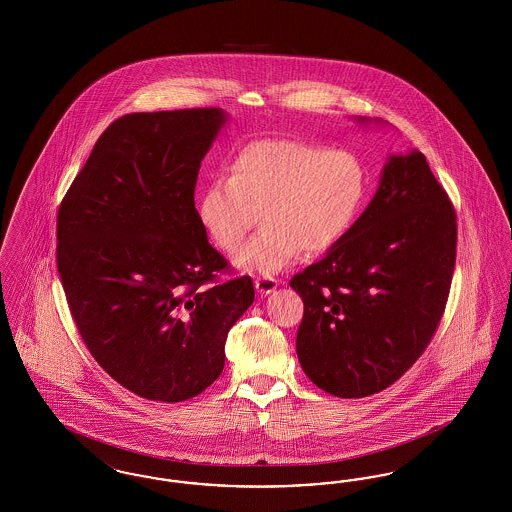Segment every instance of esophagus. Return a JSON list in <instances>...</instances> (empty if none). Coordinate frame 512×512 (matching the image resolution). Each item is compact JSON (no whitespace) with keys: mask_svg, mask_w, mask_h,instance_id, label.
<instances>
[{"mask_svg":"<svg viewBox=\"0 0 512 512\" xmlns=\"http://www.w3.org/2000/svg\"><path fill=\"white\" fill-rule=\"evenodd\" d=\"M278 286V280L274 276H259L255 280V290L261 293V295H268V293L274 292Z\"/></svg>","mask_w":512,"mask_h":512,"instance_id":"1","label":"esophagus"}]
</instances>
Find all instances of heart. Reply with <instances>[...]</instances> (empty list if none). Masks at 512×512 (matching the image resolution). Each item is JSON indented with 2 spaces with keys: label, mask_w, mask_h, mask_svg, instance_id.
Returning a JSON list of instances; mask_svg holds the SVG:
<instances>
[{
  "label": "heart",
  "mask_w": 512,
  "mask_h": 512,
  "mask_svg": "<svg viewBox=\"0 0 512 512\" xmlns=\"http://www.w3.org/2000/svg\"><path fill=\"white\" fill-rule=\"evenodd\" d=\"M366 171L357 153L305 140L263 138L230 161V176H215L199 195L197 217L222 251L232 253L259 219L263 230L234 263L272 274L303 249L322 253L340 242L357 219Z\"/></svg>",
  "instance_id": "1"
}]
</instances>
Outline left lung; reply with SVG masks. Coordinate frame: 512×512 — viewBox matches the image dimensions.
I'll list each match as a JSON object with an SVG mask.
<instances>
[{
	"mask_svg": "<svg viewBox=\"0 0 512 512\" xmlns=\"http://www.w3.org/2000/svg\"><path fill=\"white\" fill-rule=\"evenodd\" d=\"M455 259L457 213L426 157L391 155L365 213L290 282L311 382L343 399L390 388L436 334Z\"/></svg>",
	"mask_w": 512,
	"mask_h": 512,
	"instance_id": "left-lung-1",
	"label": "left lung"
}]
</instances>
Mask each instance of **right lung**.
I'll return each mask as SVG.
<instances>
[{
	"label": "right lung",
	"mask_w": 512,
	"mask_h": 512,
	"mask_svg": "<svg viewBox=\"0 0 512 512\" xmlns=\"http://www.w3.org/2000/svg\"><path fill=\"white\" fill-rule=\"evenodd\" d=\"M217 107L132 113L111 122L57 213V270L98 365L149 401L180 403L224 368L228 330L255 299L197 217L201 159Z\"/></svg>",
	"instance_id": "right-lung-1"
}]
</instances>
